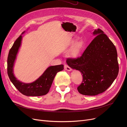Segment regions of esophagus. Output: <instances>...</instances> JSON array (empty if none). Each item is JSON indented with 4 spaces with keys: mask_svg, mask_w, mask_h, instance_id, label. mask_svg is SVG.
Listing matches in <instances>:
<instances>
[{
    "mask_svg": "<svg viewBox=\"0 0 127 127\" xmlns=\"http://www.w3.org/2000/svg\"><path fill=\"white\" fill-rule=\"evenodd\" d=\"M64 69H65V70H67V71H68L72 70L71 68L69 67V66H68L67 64H65L64 65Z\"/></svg>",
    "mask_w": 127,
    "mask_h": 127,
    "instance_id": "esophagus-1",
    "label": "esophagus"
}]
</instances>
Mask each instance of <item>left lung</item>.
<instances>
[{"instance_id":"obj_1","label":"left lung","mask_w":127,"mask_h":127,"mask_svg":"<svg viewBox=\"0 0 127 127\" xmlns=\"http://www.w3.org/2000/svg\"><path fill=\"white\" fill-rule=\"evenodd\" d=\"M96 36L82 56L67 59L66 62L72 69L82 73L83 80L77 89L80 94L95 96L107 90L117 78L119 71L115 46L103 31L97 29Z\"/></svg>"}]
</instances>
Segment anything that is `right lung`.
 <instances>
[{"label": "right lung", "instance_id": "add662e5", "mask_svg": "<svg viewBox=\"0 0 127 127\" xmlns=\"http://www.w3.org/2000/svg\"><path fill=\"white\" fill-rule=\"evenodd\" d=\"M23 32L13 44L10 50L7 60V70L9 79L15 88L22 94L27 96H41L47 94L57 73L64 69L63 65L51 66L35 81L26 83L19 81L15 77L13 67L19 49L21 47Z\"/></svg>", "mask_w": 127, "mask_h": 127}]
</instances>
